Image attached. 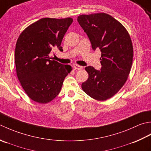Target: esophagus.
I'll list each match as a JSON object with an SVG mask.
<instances>
[{
	"label": "esophagus",
	"instance_id": "esophagus-1",
	"mask_svg": "<svg viewBox=\"0 0 151 151\" xmlns=\"http://www.w3.org/2000/svg\"><path fill=\"white\" fill-rule=\"evenodd\" d=\"M73 67H74L75 70H81L83 68L82 66L78 65V64H74V65H73Z\"/></svg>",
	"mask_w": 151,
	"mask_h": 151
}]
</instances>
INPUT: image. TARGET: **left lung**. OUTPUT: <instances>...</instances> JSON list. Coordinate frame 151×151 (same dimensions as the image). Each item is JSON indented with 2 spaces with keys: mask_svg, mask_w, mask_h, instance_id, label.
Masks as SVG:
<instances>
[{
  "mask_svg": "<svg viewBox=\"0 0 151 151\" xmlns=\"http://www.w3.org/2000/svg\"><path fill=\"white\" fill-rule=\"evenodd\" d=\"M78 21L93 50L101 52V70L85 67L88 78L81 88L93 99L105 101L118 93L130 74L134 55L130 36L119 21L106 13L81 15Z\"/></svg>",
  "mask_w": 151,
  "mask_h": 151,
  "instance_id": "obj_1",
  "label": "left lung"
}]
</instances>
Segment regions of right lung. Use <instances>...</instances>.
<instances>
[{"mask_svg":"<svg viewBox=\"0 0 151 151\" xmlns=\"http://www.w3.org/2000/svg\"><path fill=\"white\" fill-rule=\"evenodd\" d=\"M72 22L71 17L42 18L27 27L17 39L15 50L17 78L27 96L37 103L53 100L72 71L71 66L51 60L49 54L54 49L63 51L61 42Z\"/></svg>","mask_w":151,"mask_h":151,"instance_id":"obj_1","label":"right lung"}]
</instances>
